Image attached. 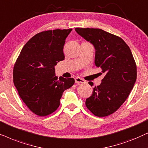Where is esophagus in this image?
<instances>
[{
	"label": "esophagus",
	"instance_id": "obj_1",
	"mask_svg": "<svg viewBox=\"0 0 148 148\" xmlns=\"http://www.w3.org/2000/svg\"><path fill=\"white\" fill-rule=\"evenodd\" d=\"M75 84H84V83H85V80H84L82 78H80L79 77H77L75 79Z\"/></svg>",
	"mask_w": 148,
	"mask_h": 148
}]
</instances>
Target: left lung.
Masks as SVG:
<instances>
[{
    "mask_svg": "<svg viewBox=\"0 0 148 148\" xmlns=\"http://www.w3.org/2000/svg\"><path fill=\"white\" fill-rule=\"evenodd\" d=\"M75 31L94 45L95 64L106 74L86 105L95 116H108L120 108L134 86L137 66L132 52L122 38L101 29L77 27Z\"/></svg>",
    "mask_w": 148,
    "mask_h": 148,
    "instance_id": "1",
    "label": "left lung"
}]
</instances>
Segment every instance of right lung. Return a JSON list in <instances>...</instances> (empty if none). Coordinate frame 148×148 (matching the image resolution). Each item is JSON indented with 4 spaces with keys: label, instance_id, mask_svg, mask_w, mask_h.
Masks as SVG:
<instances>
[{
    "label": "right lung",
    "instance_id": "right-lung-1",
    "mask_svg": "<svg viewBox=\"0 0 148 148\" xmlns=\"http://www.w3.org/2000/svg\"><path fill=\"white\" fill-rule=\"evenodd\" d=\"M72 29L44 31L33 36L22 48L13 68V82L20 98L36 115L45 116L60 105L64 90L73 78L55 75L54 66L64 59L63 47Z\"/></svg>",
    "mask_w": 148,
    "mask_h": 148
}]
</instances>
